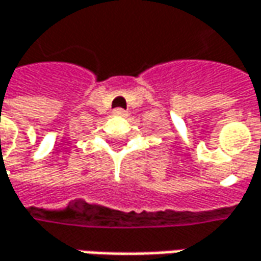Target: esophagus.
Instances as JSON below:
<instances>
[{
    "label": "esophagus",
    "mask_w": 261,
    "mask_h": 261,
    "mask_svg": "<svg viewBox=\"0 0 261 261\" xmlns=\"http://www.w3.org/2000/svg\"><path fill=\"white\" fill-rule=\"evenodd\" d=\"M113 115H115V116H127V112L122 110V109H115V110H113Z\"/></svg>",
    "instance_id": "esophagus-1"
}]
</instances>
